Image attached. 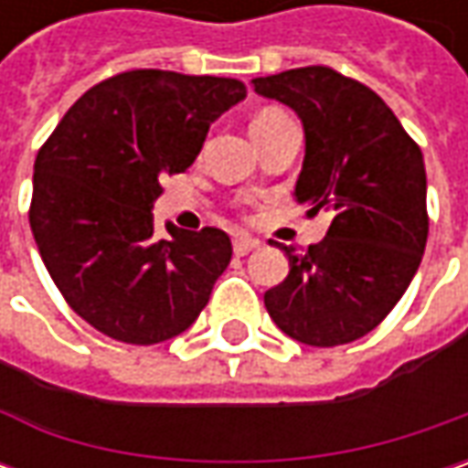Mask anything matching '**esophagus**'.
Instances as JSON below:
<instances>
[{"label":"esophagus","mask_w":468,"mask_h":468,"mask_svg":"<svg viewBox=\"0 0 468 468\" xmlns=\"http://www.w3.org/2000/svg\"><path fill=\"white\" fill-rule=\"evenodd\" d=\"M261 247V242L258 239H250V237H237L234 239V255H247V252H252V250H258Z\"/></svg>","instance_id":"1"}]
</instances>
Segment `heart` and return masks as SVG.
Returning a JSON list of instances; mask_svg holds the SVG:
<instances>
[{
	"label": "heart",
	"instance_id": "b5f03b06",
	"mask_svg": "<svg viewBox=\"0 0 468 468\" xmlns=\"http://www.w3.org/2000/svg\"><path fill=\"white\" fill-rule=\"evenodd\" d=\"M286 117L281 109H273V106H268V109H262V112H258L255 114V119H252V127H262V124H271V122H276V119Z\"/></svg>",
	"mask_w": 468,
	"mask_h": 468
}]
</instances>
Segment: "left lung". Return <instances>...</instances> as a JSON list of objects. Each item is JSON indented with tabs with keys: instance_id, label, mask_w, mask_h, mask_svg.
<instances>
[{
	"instance_id": "left-lung-1",
	"label": "left lung",
	"mask_w": 468,
	"mask_h": 468,
	"mask_svg": "<svg viewBox=\"0 0 468 468\" xmlns=\"http://www.w3.org/2000/svg\"><path fill=\"white\" fill-rule=\"evenodd\" d=\"M265 99L304 124L297 200L331 213L325 239L281 247L289 276L265 292V310L307 346L367 335L404 297L427 244V176L420 145L375 90L325 64L255 78Z\"/></svg>"
}]
</instances>
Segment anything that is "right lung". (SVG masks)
<instances>
[{
	"label": "right lung",
	"instance_id": "add662e5",
	"mask_svg": "<svg viewBox=\"0 0 468 468\" xmlns=\"http://www.w3.org/2000/svg\"><path fill=\"white\" fill-rule=\"evenodd\" d=\"M242 80L127 69L69 106L33 164L30 231L64 302L103 335L151 346L197 320L231 261L221 229L154 234L166 174L192 166Z\"/></svg>",
	"mask_w": 468,
	"mask_h": 468
}]
</instances>
